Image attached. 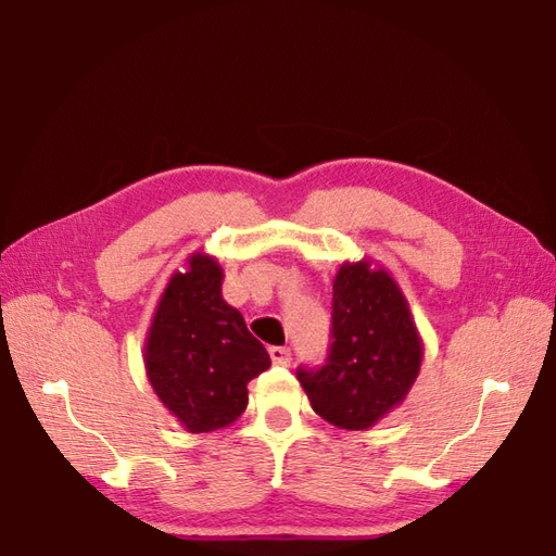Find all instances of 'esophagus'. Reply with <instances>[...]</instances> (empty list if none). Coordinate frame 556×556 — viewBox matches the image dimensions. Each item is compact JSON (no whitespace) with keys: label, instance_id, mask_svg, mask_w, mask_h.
Segmentation results:
<instances>
[{"label":"esophagus","instance_id":"34e87169","mask_svg":"<svg viewBox=\"0 0 556 556\" xmlns=\"http://www.w3.org/2000/svg\"><path fill=\"white\" fill-rule=\"evenodd\" d=\"M269 358L275 365H289L291 363V349L287 346H269Z\"/></svg>","mask_w":556,"mask_h":556}]
</instances>
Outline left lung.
Here are the masks:
<instances>
[{"mask_svg": "<svg viewBox=\"0 0 556 556\" xmlns=\"http://www.w3.org/2000/svg\"><path fill=\"white\" fill-rule=\"evenodd\" d=\"M332 289L327 363L296 375L317 416L341 430H368L404 404L420 372L422 339L404 291L372 260L341 265Z\"/></svg>", "mask_w": 556, "mask_h": 556, "instance_id": "left-lung-1", "label": "left lung"}]
</instances>
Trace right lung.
<instances>
[{"label": "right lung", "instance_id": "1", "mask_svg": "<svg viewBox=\"0 0 556 556\" xmlns=\"http://www.w3.org/2000/svg\"><path fill=\"white\" fill-rule=\"evenodd\" d=\"M224 271L191 253L162 291L146 337V372L157 399L188 432H212L241 418L248 382L269 368L265 346L222 299Z\"/></svg>", "mask_w": 556, "mask_h": 556}]
</instances>
